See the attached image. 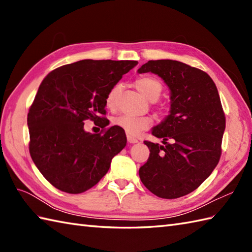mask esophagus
<instances>
[{
  "mask_svg": "<svg viewBox=\"0 0 252 252\" xmlns=\"http://www.w3.org/2000/svg\"><path fill=\"white\" fill-rule=\"evenodd\" d=\"M126 138H127V142H129V143H131V144H134V143H137V138H136V137H134V136H132V135H130V134H127Z\"/></svg>",
  "mask_w": 252,
  "mask_h": 252,
  "instance_id": "34e87169",
  "label": "esophagus"
}]
</instances>
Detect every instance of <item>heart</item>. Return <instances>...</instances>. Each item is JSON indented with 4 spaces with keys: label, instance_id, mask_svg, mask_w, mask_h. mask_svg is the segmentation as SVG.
Wrapping results in <instances>:
<instances>
[{
    "label": "heart",
    "instance_id": "1",
    "mask_svg": "<svg viewBox=\"0 0 252 252\" xmlns=\"http://www.w3.org/2000/svg\"><path fill=\"white\" fill-rule=\"evenodd\" d=\"M135 87L140 92L148 99H157L161 94L162 85L157 79L153 77L144 76L135 80ZM120 91V84H116L112 87L106 96V106L112 109L116 105L117 95ZM115 126H119L127 134L132 136L138 135L143 130L148 129L153 125V118L149 116H119L114 120Z\"/></svg>",
    "mask_w": 252,
    "mask_h": 252
}]
</instances>
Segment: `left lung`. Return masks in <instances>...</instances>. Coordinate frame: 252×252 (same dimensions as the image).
Returning a JSON list of instances; mask_svg holds the SVG:
<instances>
[{"instance_id":"obj_1","label":"left lung","mask_w":252,"mask_h":252,"mask_svg":"<svg viewBox=\"0 0 252 252\" xmlns=\"http://www.w3.org/2000/svg\"><path fill=\"white\" fill-rule=\"evenodd\" d=\"M137 71L158 74L171 91L170 115L152 132L163 145L144 141L151 154L138 173L153 194L175 199L198 189L219 163L225 130L220 95L207 72L178 61H149Z\"/></svg>"}]
</instances>
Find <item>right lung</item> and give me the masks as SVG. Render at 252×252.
<instances>
[{
    "label": "right lung",
    "mask_w": 252,
    "mask_h": 252,
    "mask_svg": "<svg viewBox=\"0 0 252 252\" xmlns=\"http://www.w3.org/2000/svg\"><path fill=\"white\" fill-rule=\"evenodd\" d=\"M136 65V61L83 60L54 69L40 84L27 119L29 152L57 189L81 194L92 189L126 145L119 126L95 134L84 131L83 121L105 119L107 93Z\"/></svg>",
    "instance_id": "right-lung-1"
}]
</instances>
